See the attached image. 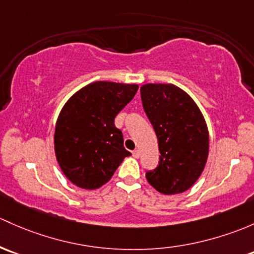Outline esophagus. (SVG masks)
Instances as JSON below:
<instances>
[{
	"label": "esophagus",
	"instance_id": "34e87169",
	"mask_svg": "<svg viewBox=\"0 0 254 254\" xmlns=\"http://www.w3.org/2000/svg\"><path fill=\"white\" fill-rule=\"evenodd\" d=\"M132 156H134L135 158H138V157H140V151H138V149H135V151L132 152Z\"/></svg>",
	"mask_w": 254,
	"mask_h": 254
}]
</instances>
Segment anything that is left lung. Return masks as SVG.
Listing matches in <instances>:
<instances>
[{
	"label": "left lung",
	"mask_w": 254,
	"mask_h": 254,
	"mask_svg": "<svg viewBox=\"0 0 254 254\" xmlns=\"http://www.w3.org/2000/svg\"><path fill=\"white\" fill-rule=\"evenodd\" d=\"M140 91L161 153L158 167L146 173V179L161 193H181L196 183L207 163L205 120L194 101L175 85L146 84Z\"/></svg>",
	"instance_id": "left-lung-1"
}]
</instances>
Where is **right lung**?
Returning a JSON list of instances; mask_svg holds the SVG:
<instances>
[{
	"label": "right lung",
	"mask_w": 254,
	"mask_h": 254,
	"mask_svg": "<svg viewBox=\"0 0 254 254\" xmlns=\"http://www.w3.org/2000/svg\"><path fill=\"white\" fill-rule=\"evenodd\" d=\"M137 89L135 84L96 81L66 101L56 123L55 152L63 174L74 185L101 188L125 157L131 156L114 118Z\"/></svg>",
	"instance_id": "1"
}]
</instances>
